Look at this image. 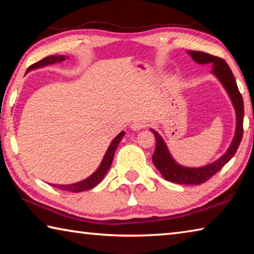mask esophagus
Masks as SVG:
<instances>
[{"mask_svg":"<svg viewBox=\"0 0 254 254\" xmlns=\"http://www.w3.org/2000/svg\"><path fill=\"white\" fill-rule=\"evenodd\" d=\"M145 127V123L143 121H140V120H136V121L133 122L131 124V130L133 131H140L141 128H143Z\"/></svg>","mask_w":254,"mask_h":254,"instance_id":"esophagus-1","label":"esophagus"}]
</instances>
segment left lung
<instances>
[{
  "mask_svg": "<svg viewBox=\"0 0 254 254\" xmlns=\"http://www.w3.org/2000/svg\"><path fill=\"white\" fill-rule=\"evenodd\" d=\"M187 53L195 63H198L200 65L210 64L213 66L212 74L221 81V84L225 88L226 93L229 94L232 104L234 106L236 115L235 134L229 149L216 161L203 167H198V168H190V167L179 165L178 162L175 161V159L171 157L165 141L159 135L157 131L151 128L157 141L156 150H154L152 156V161L153 165L156 166V168L161 173L162 177L166 180H168V182H173L180 185H199L207 182L210 177H213L235 154L243 135L244 105L242 95L239 92L234 76L232 74V70L230 69L229 65L225 63L224 59L215 57V56L206 53H201V51L190 50L187 51Z\"/></svg>",
  "mask_w": 254,
  "mask_h": 254,
  "instance_id": "8db88e82",
  "label": "left lung"
}]
</instances>
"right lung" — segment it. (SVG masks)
<instances>
[{"label":"right lung","instance_id":"1","mask_svg":"<svg viewBox=\"0 0 254 254\" xmlns=\"http://www.w3.org/2000/svg\"><path fill=\"white\" fill-rule=\"evenodd\" d=\"M67 58L68 57H66V56H62V55L48 56V57L41 59L40 62H38V63L33 64V65L30 66L28 68L27 72H29L30 70L37 69V68H41V67H45V66H48V65H53V64H56V63H63V62H65ZM123 136H124V132L122 131L121 133H119V134L114 137L113 141H112L111 144H110L109 149L106 150L104 157H103V160L101 162L100 167H98V168L95 170V173L92 174L91 176H89V177H87L84 180H81V182L75 183V184L53 185V186L56 187V188H58V189H62V190L71 191V192L85 191V190H88V189H92V188L95 187L96 185H98L102 182V179L105 177L106 173L109 171L110 167L112 165V161H113L115 150H117L119 143L121 142Z\"/></svg>","mask_w":254,"mask_h":254}]
</instances>
